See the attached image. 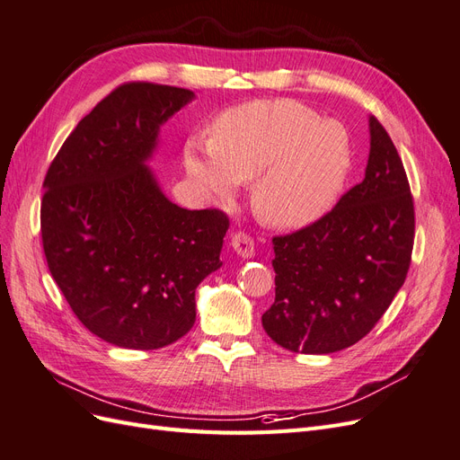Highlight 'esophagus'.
Listing matches in <instances>:
<instances>
[{
	"instance_id": "esophagus-1",
	"label": "esophagus",
	"mask_w": 460,
	"mask_h": 460,
	"mask_svg": "<svg viewBox=\"0 0 460 460\" xmlns=\"http://www.w3.org/2000/svg\"><path fill=\"white\" fill-rule=\"evenodd\" d=\"M232 249L238 253L242 259H252L255 255V243L243 232H235L232 235Z\"/></svg>"
}]
</instances>
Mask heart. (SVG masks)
Returning <instances> with one entry per match:
<instances>
[{
    "instance_id": "heart-1",
    "label": "heart",
    "mask_w": 460,
    "mask_h": 460,
    "mask_svg": "<svg viewBox=\"0 0 460 460\" xmlns=\"http://www.w3.org/2000/svg\"><path fill=\"white\" fill-rule=\"evenodd\" d=\"M188 176L215 196L252 182V205L264 225L305 228L336 203L351 169V144L336 120H320L307 105L259 100L222 113L213 140L184 147Z\"/></svg>"
}]
</instances>
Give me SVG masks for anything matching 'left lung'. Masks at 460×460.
<instances>
[{
  "label": "left lung",
  "mask_w": 460,
  "mask_h": 460,
  "mask_svg": "<svg viewBox=\"0 0 460 460\" xmlns=\"http://www.w3.org/2000/svg\"><path fill=\"white\" fill-rule=\"evenodd\" d=\"M365 180L314 225L272 240L276 297L262 328L288 351L345 349L378 323L405 282L414 207L402 161L368 117Z\"/></svg>",
  "instance_id": "8db88e82"
}]
</instances>
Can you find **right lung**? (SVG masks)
Listing matches in <instances>:
<instances>
[{"mask_svg": "<svg viewBox=\"0 0 460 460\" xmlns=\"http://www.w3.org/2000/svg\"><path fill=\"white\" fill-rule=\"evenodd\" d=\"M196 100L132 82L82 119L44 180L41 242L55 284L97 338L159 349L196 323V289L222 267L228 218L178 207L149 169L163 124Z\"/></svg>", "mask_w": 460, "mask_h": 460, "instance_id": "right-lung-1", "label": "right lung"}]
</instances>
